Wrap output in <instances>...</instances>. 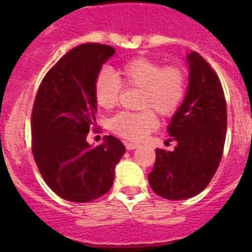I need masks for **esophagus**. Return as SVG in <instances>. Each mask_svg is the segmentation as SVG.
<instances>
[{"label":"esophagus","mask_w":252,"mask_h":252,"mask_svg":"<svg viewBox=\"0 0 252 252\" xmlns=\"http://www.w3.org/2000/svg\"><path fill=\"white\" fill-rule=\"evenodd\" d=\"M125 146L127 150H135V149L139 148V144H135V142H125Z\"/></svg>","instance_id":"1"}]
</instances>
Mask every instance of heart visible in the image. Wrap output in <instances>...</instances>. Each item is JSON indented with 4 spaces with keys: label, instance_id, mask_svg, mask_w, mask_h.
<instances>
[{
    "label": "heart",
    "instance_id": "b5f03b06",
    "mask_svg": "<svg viewBox=\"0 0 252 252\" xmlns=\"http://www.w3.org/2000/svg\"><path fill=\"white\" fill-rule=\"evenodd\" d=\"M125 88H140L136 112H120L110 121L113 133L131 141H140L158 126L157 113L171 117L179 111L186 98L187 75L180 66H164L157 60L136 57L126 60L115 74L101 70L93 83V97L97 106L111 110L119 103Z\"/></svg>",
    "mask_w": 252,
    "mask_h": 252
}]
</instances>
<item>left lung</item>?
Masks as SVG:
<instances>
[{"mask_svg": "<svg viewBox=\"0 0 252 252\" xmlns=\"http://www.w3.org/2000/svg\"><path fill=\"white\" fill-rule=\"evenodd\" d=\"M187 60L188 92L168 126L169 140L177 141V146L173 151L157 149L148 175L154 192L170 201L194 197L208 186L226 140L227 107L221 81L198 53H190Z\"/></svg>", "mask_w": 252, "mask_h": 252, "instance_id": "obj_1", "label": "left lung"}]
</instances>
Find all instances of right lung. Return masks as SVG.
<instances>
[{
	"label": "right lung",
	"instance_id": "obj_1",
	"mask_svg": "<svg viewBox=\"0 0 252 252\" xmlns=\"http://www.w3.org/2000/svg\"><path fill=\"white\" fill-rule=\"evenodd\" d=\"M112 46L82 44L69 50L40 83L31 112V150L49 188L65 201L92 202L106 194L125 146L115 136L91 148L97 103L93 83Z\"/></svg>",
	"mask_w": 252,
	"mask_h": 252
}]
</instances>
